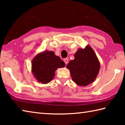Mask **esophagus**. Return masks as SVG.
<instances>
[{
    "label": "esophagus",
    "instance_id": "obj_1",
    "mask_svg": "<svg viewBox=\"0 0 125 125\" xmlns=\"http://www.w3.org/2000/svg\"><path fill=\"white\" fill-rule=\"evenodd\" d=\"M63 61H64V62L65 64H67L68 63V60L67 58H64V60H63Z\"/></svg>",
    "mask_w": 125,
    "mask_h": 125
}]
</instances>
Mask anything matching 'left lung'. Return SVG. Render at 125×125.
<instances>
[{"label": "left lung", "mask_w": 125, "mask_h": 125, "mask_svg": "<svg viewBox=\"0 0 125 125\" xmlns=\"http://www.w3.org/2000/svg\"><path fill=\"white\" fill-rule=\"evenodd\" d=\"M100 62L94 50L87 45L79 48L74 54V59L67 65L72 80L79 86H87L95 80L100 70Z\"/></svg>", "instance_id": "obj_1"}]
</instances>
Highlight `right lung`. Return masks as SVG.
<instances>
[{
	"label": "right lung",
	"instance_id": "1",
	"mask_svg": "<svg viewBox=\"0 0 125 125\" xmlns=\"http://www.w3.org/2000/svg\"><path fill=\"white\" fill-rule=\"evenodd\" d=\"M65 63L54 52L46 51L39 53L32 61V72L37 82L43 84L50 83L53 79L55 72Z\"/></svg>",
	"mask_w": 125,
	"mask_h": 125
}]
</instances>
